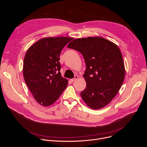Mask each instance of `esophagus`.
Here are the masks:
<instances>
[{"label": "esophagus", "mask_w": 147, "mask_h": 147, "mask_svg": "<svg viewBox=\"0 0 147 147\" xmlns=\"http://www.w3.org/2000/svg\"><path fill=\"white\" fill-rule=\"evenodd\" d=\"M77 78H78V76H75L73 78L71 79V81L72 82H73V81H74L75 80H76Z\"/></svg>", "instance_id": "esophagus-1"}]
</instances>
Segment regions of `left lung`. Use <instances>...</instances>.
I'll return each instance as SVG.
<instances>
[{
	"mask_svg": "<svg viewBox=\"0 0 147 147\" xmlns=\"http://www.w3.org/2000/svg\"><path fill=\"white\" fill-rule=\"evenodd\" d=\"M80 52L86 70V87L81 96L93 109L107 106L116 95L123 82L124 65L118 47L102 37L74 39L67 46Z\"/></svg>",
	"mask_w": 147,
	"mask_h": 147,
	"instance_id": "left-lung-1",
	"label": "left lung"
}]
</instances>
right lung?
I'll list each match as a JSON object with an SVG mask.
<instances>
[{"label":"right lung","mask_w":147,"mask_h":147,"mask_svg":"<svg viewBox=\"0 0 147 147\" xmlns=\"http://www.w3.org/2000/svg\"><path fill=\"white\" fill-rule=\"evenodd\" d=\"M73 39L65 36L42 38L32 45L26 54L24 80L34 99L41 105H51L67 87L68 81L60 72L59 56Z\"/></svg>","instance_id":"right-lung-1"}]
</instances>
